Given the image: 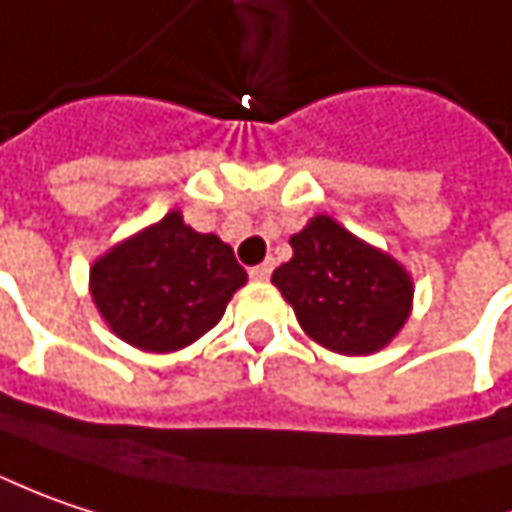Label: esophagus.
Returning a JSON list of instances; mask_svg holds the SVG:
<instances>
[{"label": "esophagus", "instance_id": "esophagus-1", "mask_svg": "<svg viewBox=\"0 0 512 512\" xmlns=\"http://www.w3.org/2000/svg\"><path fill=\"white\" fill-rule=\"evenodd\" d=\"M270 270H273V265H270V262H262V265L250 268V279H253V282H268Z\"/></svg>", "mask_w": 512, "mask_h": 512}]
</instances>
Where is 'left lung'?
Listing matches in <instances>:
<instances>
[{"instance_id":"1","label":"left lung","mask_w":512,"mask_h":512,"mask_svg":"<svg viewBox=\"0 0 512 512\" xmlns=\"http://www.w3.org/2000/svg\"><path fill=\"white\" fill-rule=\"evenodd\" d=\"M294 256L270 282L302 331L328 351L366 357L395 340L412 314V273L337 218L314 216L291 236Z\"/></svg>"}]
</instances>
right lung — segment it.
I'll return each instance as SVG.
<instances>
[{"instance_id":"1","label":"right lung","mask_w":512,"mask_h":512,"mask_svg":"<svg viewBox=\"0 0 512 512\" xmlns=\"http://www.w3.org/2000/svg\"><path fill=\"white\" fill-rule=\"evenodd\" d=\"M244 282L233 247L192 230L181 210L112 244L89 270L91 302L109 331L152 354L204 337Z\"/></svg>"}]
</instances>
